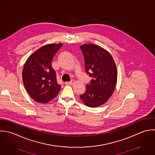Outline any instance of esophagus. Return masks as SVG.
I'll return each mask as SVG.
<instances>
[{"instance_id":"obj_1","label":"esophagus","mask_w":155,"mask_h":155,"mask_svg":"<svg viewBox=\"0 0 155 155\" xmlns=\"http://www.w3.org/2000/svg\"><path fill=\"white\" fill-rule=\"evenodd\" d=\"M74 82H75V81H74V80H72L70 81H66L65 83H66V84H72Z\"/></svg>"}]
</instances>
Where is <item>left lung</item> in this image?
<instances>
[{
	"label": "left lung",
	"instance_id": "left-lung-1",
	"mask_svg": "<svg viewBox=\"0 0 155 155\" xmlns=\"http://www.w3.org/2000/svg\"><path fill=\"white\" fill-rule=\"evenodd\" d=\"M84 58L86 72L92 77L86 84V92L80 95L83 103L90 107L104 104L114 93L117 82V69L110 54L95 44L80 46Z\"/></svg>",
	"mask_w": 155,
	"mask_h": 155
}]
</instances>
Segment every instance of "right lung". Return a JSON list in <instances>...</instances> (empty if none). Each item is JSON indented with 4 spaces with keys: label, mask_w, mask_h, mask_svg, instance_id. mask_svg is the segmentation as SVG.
Listing matches in <instances>:
<instances>
[{
    "label": "right lung",
    "mask_w": 155,
    "mask_h": 155,
    "mask_svg": "<svg viewBox=\"0 0 155 155\" xmlns=\"http://www.w3.org/2000/svg\"><path fill=\"white\" fill-rule=\"evenodd\" d=\"M63 45H46L32 54L25 63L22 78L29 95L36 102L47 103L59 93L56 73L52 67V60Z\"/></svg>",
    "instance_id": "right-lung-1"
}]
</instances>
